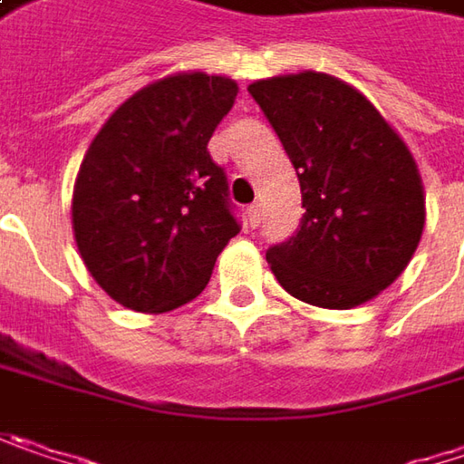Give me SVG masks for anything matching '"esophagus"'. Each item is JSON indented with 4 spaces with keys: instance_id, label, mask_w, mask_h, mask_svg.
<instances>
[{
    "instance_id": "obj_1",
    "label": "esophagus",
    "mask_w": 464,
    "mask_h": 464,
    "mask_svg": "<svg viewBox=\"0 0 464 464\" xmlns=\"http://www.w3.org/2000/svg\"><path fill=\"white\" fill-rule=\"evenodd\" d=\"M259 220H262V205H252L246 209V223H249L252 228H257Z\"/></svg>"
}]
</instances>
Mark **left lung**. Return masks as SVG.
I'll use <instances>...</instances> for the list:
<instances>
[{
  "mask_svg": "<svg viewBox=\"0 0 464 464\" xmlns=\"http://www.w3.org/2000/svg\"><path fill=\"white\" fill-rule=\"evenodd\" d=\"M302 188L296 236L267 249L299 302L352 310L404 273L425 228V188L410 147L368 96L328 72L249 83Z\"/></svg>",
  "mask_w": 464,
  "mask_h": 464,
  "instance_id": "obj_1",
  "label": "left lung"
}]
</instances>
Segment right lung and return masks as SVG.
<instances>
[{
	"label": "right lung",
	"mask_w": 464,
	"mask_h": 464,
	"mask_svg": "<svg viewBox=\"0 0 464 464\" xmlns=\"http://www.w3.org/2000/svg\"><path fill=\"white\" fill-rule=\"evenodd\" d=\"M236 94L228 75H165L128 96L86 150L72 236L92 278L128 310L197 299L238 233L226 173L207 151Z\"/></svg>",
	"instance_id": "add662e5"
}]
</instances>
